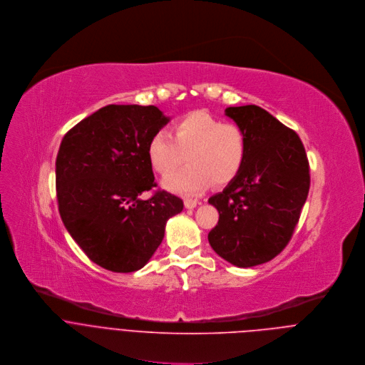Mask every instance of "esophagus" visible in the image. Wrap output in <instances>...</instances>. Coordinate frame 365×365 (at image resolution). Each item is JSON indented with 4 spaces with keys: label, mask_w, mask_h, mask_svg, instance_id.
<instances>
[{
    "label": "esophagus",
    "mask_w": 365,
    "mask_h": 365,
    "mask_svg": "<svg viewBox=\"0 0 365 365\" xmlns=\"http://www.w3.org/2000/svg\"><path fill=\"white\" fill-rule=\"evenodd\" d=\"M197 204H198V201H197V200H191V198L184 200V205H185V208H188V210L195 208V207H197Z\"/></svg>",
    "instance_id": "1"
}]
</instances>
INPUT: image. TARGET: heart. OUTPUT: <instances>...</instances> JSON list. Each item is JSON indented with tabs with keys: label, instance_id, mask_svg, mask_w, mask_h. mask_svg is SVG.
<instances>
[{
	"label": "heart",
	"instance_id": "obj_1",
	"mask_svg": "<svg viewBox=\"0 0 365 365\" xmlns=\"http://www.w3.org/2000/svg\"><path fill=\"white\" fill-rule=\"evenodd\" d=\"M147 155L161 177L170 175L187 156L190 165L170 175L164 187L175 194L197 195L212 182L220 187L236 178L246 157V136L237 125L194 110L173 123L171 135L154 133Z\"/></svg>",
	"mask_w": 365,
	"mask_h": 365
}]
</instances>
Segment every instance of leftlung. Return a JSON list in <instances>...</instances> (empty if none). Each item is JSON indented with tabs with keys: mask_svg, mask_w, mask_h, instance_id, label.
<instances>
[{
	"mask_svg": "<svg viewBox=\"0 0 365 365\" xmlns=\"http://www.w3.org/2000/svg\"><path fill=\"white\" fill-rule=\"evenodd\" d=\"M225 115L243 130L246 157L236 178L208 198L220 214L208 242L229 263L252 267L292 237L309 192V164L298 133L260 106H233Z\"/></svg>",
	"mask_w": 365,
	"mask_h": 365,
	"instance_id": "1",
	"label": "left lung"
}]
</instances>
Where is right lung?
Returning <instances> with one entry per match:
<instances>
[{"instance_id":"obj_1","label":"right lung","mask_w":365,"mask_h":365,"mask_svg":"<svg viewBox=\"0 0 365 365\" xmlns=\"http://www.w3.org/2000/svg\"><path fill=\"white\" fill-rule=\"evenodd\" d=\"M157 106L108 105L73 126L56 158L58 211L71 239L101 267L129 273L150 262L181 198L158 191L150 138L168 122Z\"/></svg>"}]
</instances>
